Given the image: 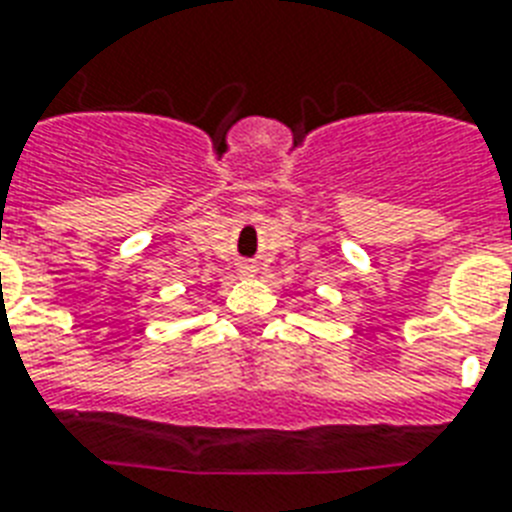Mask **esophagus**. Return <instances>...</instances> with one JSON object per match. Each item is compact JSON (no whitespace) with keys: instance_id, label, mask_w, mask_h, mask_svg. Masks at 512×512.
<instances>
[{"instance_id":"1","label":"esophagus","mask_w":512,"mask_h":512,"mask_svg":"<svg viewBox=\"0 0 512 512\" xmlns=\"http://www.w3.org/2000/svg\"><path fill=\"white\" fill-rule=\"evenodd\" d=\"M240 272H243V274H253V272H256V266H251V264H243V266H240Z\"/></svg>"}]
</instances>
